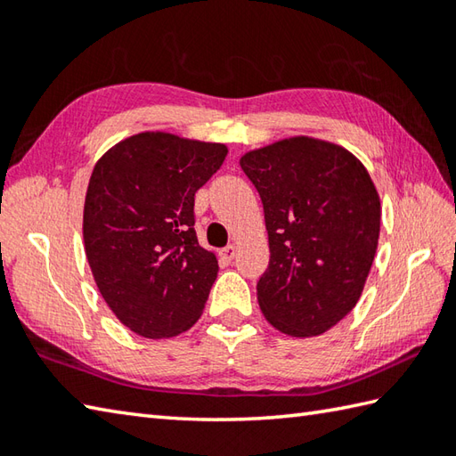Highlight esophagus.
Listing matches in <instances>:
<instances>
[{
    "instance_id": "obj_1",
    "label": "esophagus",
    "mask_w": 456,
    "mask_h": 456,
    "mask_svg": "<svg viewBox=\"0 0 456 456\" xmlns=\"http://www.w3.org/2000/svg\"><path fill=\"white\" fill-rule=\"evenodd\" d=\"M219 256L225 260V263H231V260H233L235 256H237V247L235 245H229V247H225V248H221L219 250Z\"/></svg>"
}]
</instances>
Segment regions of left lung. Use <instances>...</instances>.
I'll use <instances>...</instances> for the list:
<instances>
[{
	"label": "left lung",
	"instance_id": "left-lung-1",
	"mask_svg": "<svg viewBox=\"0 0 456 456\" xmlns=\"http://www.w3.org/2000/svg\"><path fill=\"white\" fill-rule=\"evenodd\" d=\"M265 208L270 260L258 305L278 331L314 337L356 305L380 235V198L338 144L292 137L240 157Z\"/></svg>",
	"mask_w": 456,
	"mask_h": 456
}]
</instances>
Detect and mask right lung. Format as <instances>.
<instances>
[{"label": "right lung", "mask_w": 456, "mask_h": 456, "mask_svg": "<svg viewBox=\"0 0 456 456\" xmlns=\"http://www.w3.org/2000/svg\"><path fill=\"white\" fill-rule=\"evenodd\" d=\"M227 157L221 142L139 133L94 167L84 245L105 304L133 333L180 335L198 322L217 258L196 237L193 196Z\"/></svg>", "instance_id": "right-lung-1"}]
</instances>
